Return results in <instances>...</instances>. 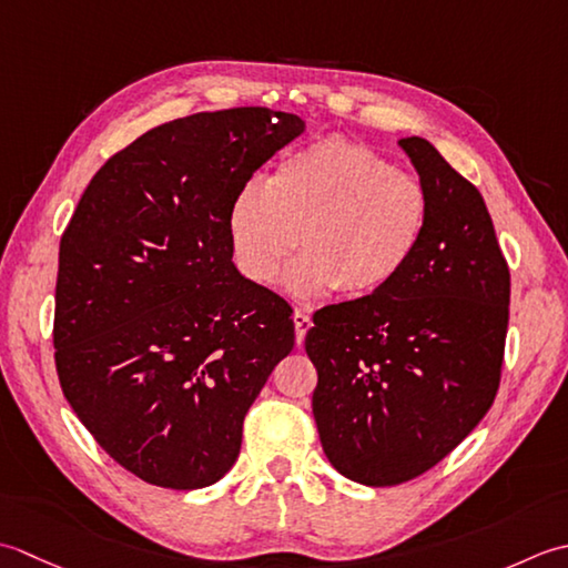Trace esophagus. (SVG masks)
Masks as SVG:
<instances>
[{"label": "esophagus", "mask_w": 568, "mask_h": 568, "mask_svg": "<svg viewBox=\"0 0 568 568\" xmlns=\"http://www.w3.org/2000/svg\"><path fill=\"white\" fill-rule=\"evenodd\" d=\"M314 326V323H311V316L306 314L304 308H296L294 311V328H296V343L301 345L304 343V335H306V331Z\"/></svg>", "instance_id": "1"}]
</instances>
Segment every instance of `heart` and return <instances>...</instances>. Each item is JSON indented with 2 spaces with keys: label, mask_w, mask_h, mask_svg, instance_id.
<instances>
[{
  "label": "heart",
  "mask_w": 568,
  "mask_h": 568,
  "mask_svg": "<svg viewBox=\"0 0 568 568\" xmlns=\"http://www.w3.org/2000/svg\"><path fill=\"white\" fill-rule=\"evenodd\" d=\"M429 217L419 176L361 142L326 136L284 156L270 183L247 181L230 203L227 235L252 284L270 286L298 237L304 254L284 272L288 292L363 298L409 267Z\"/></svg>",
  "instance_id": "obj_1"
}]
</instances>
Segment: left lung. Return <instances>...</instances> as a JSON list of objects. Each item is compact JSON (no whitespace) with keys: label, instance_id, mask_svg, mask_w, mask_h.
<instances>
[{"label":"left lung","instance_id":"left-lung-1","mask_svg":"<svg viewBox=\"0 0 568 568\" xmlns=\"http://www.w3.org/2000/svg\"><path fill=\"white\" fill-rule=\"evenodd\" d=\"M399 146L432 199L422 245L387 288L323 306L306 333L321 446L373 488L422 476L476 429L510 321V270L480 191L426 139Z\"/></svg>","mask_w":568,"mask_h":568}]
</instances>
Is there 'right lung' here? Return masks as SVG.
<instances>
[{
	"label": "right lung",
	"instance_id": "1",
	"mask_svg": "<svg viewBox=\"0 0 568 568\" xmlns=\"http://www.w3.org/2000/svg\"><path fill=\"white\" fill-rule=\"evenodd\" d=\"M301 132L270 108L154 126L100 166L61 237V389L105 454L159 488L233 468L247 409L294 348L292 306L235 270L227 211Z\"/></svg>",
	"mask_w": 568,
	"mask_h": 568
}]
</instances>
